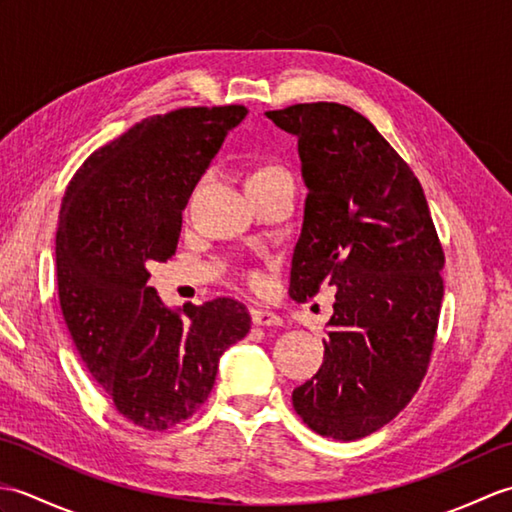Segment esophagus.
Returning a JSON list of instances; mask_svg holds the SVG:
<instances>
[{"instance_id": "1", "label": "esophagus", "mask_w": 512, "mask_h": 512, "mask_svg": "<svg viewBox=\"0 0 512 512\" xmlns=\"http://www.w3.org/2000/svg\"><path fill=\"white\" fill-rule=\"evenodd\" d=\"M250 319H253V325H259V328H277V325L284 323V319H281L279 314L262 310V308L250 310Z\"/></svg>"}]
</instances>
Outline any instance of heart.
<instances>
[{"instance_id": "b5f03b06", "label": "heart", "mask_w": 512, "mask_h": 512, "mask_svg": "<svg viewBox=\"0 0 512 512\" xmlns=\"http://www.w3.org/2000/svg\"><path fill=\"white\" fill-rule=\"evenodd\" d=\"M270 171H281L279 167H262V169H257V171H253L250 173V178H255V176H264V173H270ZM246 279H248V284L250 286H262L264 284V275L262 273H257V270H250V273L246 275Z\"/></svg>"}]
</instances>
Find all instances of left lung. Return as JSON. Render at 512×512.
<instances>
[{
    "label": "left lung",
    "instance_id": "obj_1",
    "mask_svg": "<svg viewBox=\"0 0 512 512\" xmlns=\"http://www.w3.org/2000/svg\"><path fill=\"white\" fill-rule=\"evenodd\" d=\"M266 116L297 136L308 187L290 297L336 288L323 365L292 405L319 436L365 438L427 374L444 297L440 239L418 178L365 116L339 103Z\"/></svg>",
    "mask_w": 512,
    "mask_h": 512
}]
</instances>
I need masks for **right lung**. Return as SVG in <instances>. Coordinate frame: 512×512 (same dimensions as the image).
Instances as JSON below:
<instances>
[{"mask_svg":"<svg viewBox=\"0 0 512 512\" xmlns=\"http://www.w3.org/2000/svg\"><path fill=\"white\" fill-rule=\"evenodd\" d=\"M244 105L180 107L96 149L65 189L57 284L81 361L136 427L165 431L209 398L226 347L250 330L244 303L171 310L149 262L176 255L182 211Z\"/></svg>","mask_w":512,"mask_h":512,"instance_id":"1","label":"right lung"}]
</instances>
